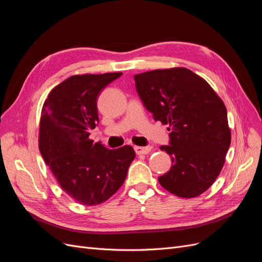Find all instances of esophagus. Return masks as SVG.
<instances>
[{"label": "esophagus", "mask_w": 262, "mask_h": 262, "mask_svg": "<svg viewBox=\"0 0 262 262\" xmlns=\"http://www.w3.org/2000/svg\"><path fill=\"white\" fill-rule=\"evenodd\" d=\"M152 149V146H134V150L138 155L141 154H147L148 152H150Z\"/></svg>", "instance_id": "esophagus-1"}]
</instances>
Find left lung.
I'll return each mask as SVG.
<instances>
[{
	"instance_id": "left-lung-1",
	"label": "left lung",
	"mask_w": 262,
	"mask_h": 262,
	"mask_svg": "<svg viewBox=\"0 0 262 262\" xmlns=\"http://www.w3.org/2000/svg\"><path fill=\"white\" fill-rule=\"evenodd\" d=\"M134 81L154 120L169 126V145L161 149L172 165L158 177L161 186L180 198L200 195L220 175L231 145L223 100L186 68L148 71L134 75Z\"/></svg>"
}]
</instances>
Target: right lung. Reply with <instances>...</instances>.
Masks as SVG:
<instances>
[{"mask_svg":"<svg viewBox=\"0 0 262 262\" xmlns=\"http://www.w3.org/2000/svg\"><path fill=\"white\" fill-rule=\"evenodd\" d=\"M121 74L71 76L54 87L42 106L39 149L63 191L84 205L115 194L136 157L130 145L108 149L90 139L99 122L98 95Z\"/></svg>","mask_w":262,"mask_h":262,"instance_id":"add662e5","label":"right lung"}]
</instances>
